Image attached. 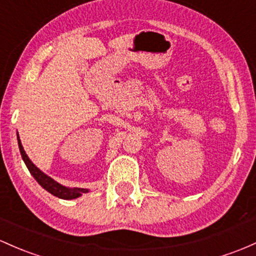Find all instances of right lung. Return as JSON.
Returning <instances> with one entry per match:
<instances>
[{"instance_id": "obj_1", "label": "right lung", "mask_w": 256, "mask_h": 256, "mask_svg": "<svg viewBox=\"0 0 256 256\" xmlns=\"http://www.w3.org/2000/svg\"><path fill=\"white\" fill-rule=\"evenodd\" d=\"M18 146H19V150H20V154H22V158H23L25 165H26V168L29 169L30 174H32L34 178H35L36 181H38V184H40L41 186L47 190V192H50V194L58 196V198H62V199H75L78 198V196H80L82 193L88 192V190H84V188H76V187L69 188V187L62 186L60 184L56 182L54 180L50 178V176H47L46 174L42 172L40 169H38V168L32 164V160L28 158L26 153H25L23 146H22L20 140H19V136H18Z\"/></svg>"}]
</instances>
